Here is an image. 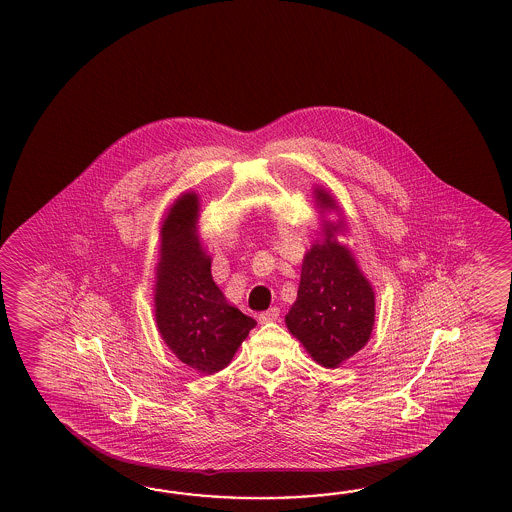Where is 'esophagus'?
<instances>
[{
  "label": "esophagus",
  "mask_w": 512,
  "mask_h": 512,
  "mask_svg": "<svg viewBox=\"0 0 512 512\" xmlns=\"http://www.w3.org/2000/svg\"><path fill=\"white\" fill-rule=\"evenodd\" d=\"M280 318V309L278 307H271V309H267V311H263L260 316H258V320H260V324H269V322H276Z\"/></svg>",
  "instance_id": "esophagus-1"
}]
</instances>
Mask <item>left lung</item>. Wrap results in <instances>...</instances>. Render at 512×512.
Instances as JSON below:
<instances>
[{"mask_svg": "<svg viewBox=\"0 0 512 512\" xmlns=\"http://www.w3.org/2000/svg\"><path fill=\"white\" fill-rule=\"evenodd\" d=\"M322 210H337L335 199L315 188ZM340 223H326L322 240L302 261L296 302L285 324L305 351L324 368H338L370 340L375 322V293L346 245L337 241Z\"/></svg>", "mask_w": 512, "mask_h": 512, "instance_id": "8db88e82", "label": "left lung"}]
</instances>
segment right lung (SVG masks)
I'll return each instance as SVG.
<instances>
[{
    "instance_id": "1",
    "label": "right lung",
    "mask_w": 512,
    "mask_h": 512,
    "mask_svg": "<svg viewBox=\"0 0 512 512\" xmlns=\"http://www.w3.org/2000/svg\"><path fill=\"white\" fill-rule=\"evenodd\" d=\"M197 218V194L186 192L163 219L155 322L177 359L212 375L229 366L256 320L230 305L212 280V260L197 236Z\"/></svg>"
}]
</instances>
